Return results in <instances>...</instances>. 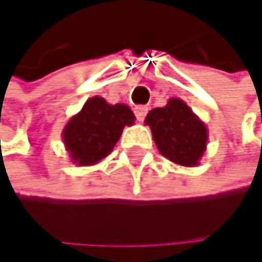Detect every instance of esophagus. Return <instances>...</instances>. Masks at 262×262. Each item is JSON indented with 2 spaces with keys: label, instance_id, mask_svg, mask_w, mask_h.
<instances>
[{
  "label": "esophagus",
  "instance_id": "obj_1",
  "mask_svg": "<svg viewBox=\"0 0 262 262\" xmlns=\"http://www.w3.org/2000/svg\"><path fill=\"white\" fill-rule=\"evenodd\" d=\"M147 112H149V108H147V107H144V105L137 107V108H135V116H137V119H138L140 122H143V121H144V118H146V115H147Z\"/></svg>",
  "mask_w": 262,
  "mask_h": 262
}]
</instances>
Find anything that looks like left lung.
Segmentation results:
<instances>
[{"instance_id": "1", "label": "left lung", "mask_w": 262, "mask_h": 262, "mask_svg": "<svg viewBox=\"0 0 262 262\" xmlns=\"http://www.w3.org/2000/svg\"><path fill=\"white\" fill-rule=\"evenodd\" d=\"M144 124L150 127L163 157L185 167L200 164L208 144V128L185 101L171 98L164 107L150 110Z\"/></svg>"}]
</instances>
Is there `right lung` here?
<instances>
[{"instance_id":"obj_1","label":"right lung","mask_w":262,"mask_h":262,"mask_svg":"<svg viewBox=\"0 0 262 262\" xmlns=\"http://www.w3.org/2000/svg\"><path fill=\"white\" fill-rule=\"evenodd\" d=\"M134 124L135 115L128 105H113L101 96H93L67 122L62 140L74 164L93 166L112 154L124 127Z\"/></svg>"}]
</instances>
